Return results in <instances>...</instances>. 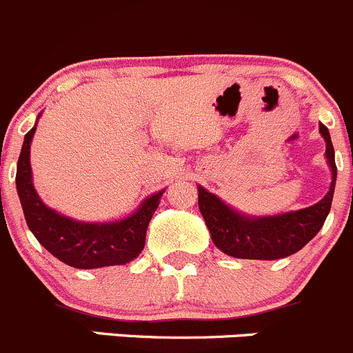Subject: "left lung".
<instances>
[{
    "label": "left lung",
    "instance_id": "obj_1",
    "mask_svg": "<svg viewBox=\"0 0 353 353\" xmlns=\"http://www.w3.org/2000/svg\"><path fill=\"white\" fill-rule=\"evenodd\" d=\"M325 140V159L331 168V187L314 206L275 216H248L232 210L214 194L197 187L199 210L214 246L225 254L244 260H279L300 251L322 229L333 203L336 163L330 130L319 124Z\"/></svg>",
    "mask_w": 353,
    "mask_h": 353
}]
</instances>
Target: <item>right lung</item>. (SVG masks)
I'll list each match as a JSON object with an SVG mask.
<instances>
[{
    "mask_svg": "<svg viewBox=\"0 0 353 353\" xmlns=\"http://www.w3.org/2000/svg\"><path fill=\"white\" fill-rule=\"evenodd\" d=\"M34 132L36 124L23 137L15 183L23 216L39 244L53 256L74 268L110 267L135 260L145 246L147 227L154 211L159 206L164 190L143 199L139 210L123 220L90 223L63 216L39 199L32 183L29 154Z\"/></svg>",
    "mask_w": 353,
    "mask_h": 353,
    "instance_id": "1",
    "label": "right lung"
}]
</instances>
